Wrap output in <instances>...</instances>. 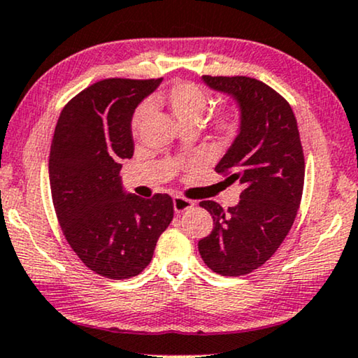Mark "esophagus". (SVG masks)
<instances>
[{"label":"esophagus","mask_w":358,"mask_h":358,"mask_svg":"<svg viewBox=\"0 0 358 358\" xmlns=\"http://www.w3.org/2000/svg\"><path fill=\"white\" fill-rule=\"evenodd\" d=\"M194 203L192 201V199L185 198V196H180V194H176V196L173 198V209L175 213H183L187 211V209L193 208Z\"/></svg>","instance_id":"1"}]
</instances>
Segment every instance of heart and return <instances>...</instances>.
Returning <instances> with one entry per match:
<instances>
[{"instance_id": "obj_1", "label": "heart", "mask_w": 358, "mask_h": 358, "mask_svg": "<svg viewBox=\"0 0 358 358\" xmlns=\"http://www.w3.org/2000/svg\"><path fill=\"white\" fill-rule=\"evenodd\" d=\"M159 103L173 114V117L183 127L201 126L209 108L213 104V98L206 93V90L193 82H175L162 90L159 93ZM150 113L149 103H141L136 108L131 119L132 134H137L144 126L147 116ZM239 127V116L234 111H222L214 116L211 121V129L217 134H234Z\"/></svg>"}]
</instances>
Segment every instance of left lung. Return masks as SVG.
I'll return each instance as SVG.
<instances>
[{
  "instance_id": "left-lung-1",
  "label": "left lung",
  "mask_w": 358,
  "mask_h": 358,
  "mask_svg": "<svg viewBox=\"0 0 358 358\" xmlns=\"http://www.w3.org/2000/svg\"><path fill=\"white\" fill-rule=\"evenodd\" d=\"M241 108V131L216 171L242 187L227 211L216 201L199 206L213 216L211 234L198 242L209 268L222 276L254 271L278 250L301 203L304 154L296 117L282 94L250 76H203Z\"/></svg>"
}]
</instances>
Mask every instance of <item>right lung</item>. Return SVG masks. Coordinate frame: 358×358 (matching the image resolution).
<instances>
[{"label": "right lung", "instance_id": "obj_1", "mask_svg": "<svg viewBox=\"0 0 358 358\" xmlns=\"http://www.w3.org/2000/svg\"><path fill=\"white\" fill-rule=\"evenodd\" d=\"M162 78H106L71 98L52 137L49 178L64 236L78 259L111 280L139 275L173 219L166 193L122 189V159L134 154L131 119Z\"/></svg>", "mask_w": 358, "mask_h": 358}]
</instances>
